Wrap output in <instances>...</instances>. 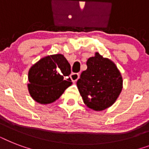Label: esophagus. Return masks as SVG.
Segmentation results:
<instances>
[{"instance_id":"obj_1","label":"esophagus","mask_w":149,"mask_h":149,"mask_svg":"<svg viewBox=\"0 0 149 149\" xmlns=\"http://www.w3.org/2000/svg\"><path fill=\"white\" fill-rule=\"evenodd\" d=\"M79 73H72V74L70 75V78L72 79V82H76L77 79H79Z\"/></svg>"}]
</instances>
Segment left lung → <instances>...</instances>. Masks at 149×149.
Segmentation results:
<instances>
[{"label":"left lung","mask_w":149,"mask_h":149,"mask_svg":"<svg viewBox=\"0 0 149 149\" xmlns=\"http://www.w3.org/2000/svg\"><path fill=\"white\" fill-rule=\"evenodd\" d=\"M77 86L84 103L90 108L102 111L115 102L122 90V77L112 61L99 53L88 58Z\"/></svg>","instance_id":"1"}]
</instances>
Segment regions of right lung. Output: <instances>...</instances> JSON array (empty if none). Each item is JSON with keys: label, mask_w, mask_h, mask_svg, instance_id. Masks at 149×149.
Wrapping results in <instances>:
<instances>
[{"label": "right lung", "mask_w": 149, "mask_h": 149, "mask_svg": "<svg viewBox=\"0 0 149 149\" xmlns=\"http://www.w3.org/2000/svg\"><path fill=\"white\" fill-rule=\"evenodd\" d=\"M70 63L61 54L48 56L33 65L29 72V93L36 101L50 104L59 98L72 84Z\"/></svg>", "instance_id": "1"}]
</instances>
